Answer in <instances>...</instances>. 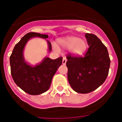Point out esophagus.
<instances>
[{"instance_id":"34e87169","label":"esophagus","mask_w":122,"mask_h":122,"mask_svg":"<svg viewBox=\"0 0 122 122\" xmlns=\"http://www.w3.org/2000/svg\"><path fill=\"white\" fill-rule=\"evenodd\" d=\"M66 62H67V58L66 56H63V59H62V64L66 65Z\"/></svg>"}]
</instances>
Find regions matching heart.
Instances as JSON below:
<instances>
[{
  "label": "heart",
  "mask_w": 122,
  "mask_h": 122,
  "mask_svg": "<svg viewBox=\"0 0 122 122\" xmlns=\"http://www.w3.org/2000/svg\"><path fill=\"white\" fill-rule=\"evenodd\" d=\"M59 46L62 49L68 50L72 55L80 56L83 55L87 50V43L84 39L76 36H68L60 38L57 39ZM52 48L55 51H58L59 48L56 44H52Z\"/></svg>",
  "instance_id": "b5f03b06"
}]
</instances>
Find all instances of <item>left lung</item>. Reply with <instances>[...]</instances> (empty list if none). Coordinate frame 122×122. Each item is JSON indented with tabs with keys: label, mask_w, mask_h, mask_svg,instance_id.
<instances>
[{
	"label": "left lung",
	"mask_w": 122,
	"mask_h": 122,
	"mask_svg": "<svg viewBox=\"0 0 122 122\" xmlns=\"http://www.w3.org/2000/svg\"><path fill=\"white\" fill-rule=\"evenodd\" d=\"M89 46L84 57L68 55L66 65L68 80L75 92L81 94L90 93L99 87L106 79L110 60L107 48L95 35L86 34Z\"/></svg>",
	"instance_id": "obj_1"
}]
</instances>
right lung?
Returning <instances> with one entry per match:
<instances>
[{
    "label": "right lung",
    "mask_w": 122,
    "mask_h": 122,
    "mask_svg": "<svg viewBox=\"0 0 122 122\" xmlns=\"http://www.w3.org/2000/svg\"><path fill=\"white\" fill-rule=\"evenodd\" d=\"M48 35L29 32L21 38L15 46L10 56L11 74L16 84L22 90L30 95H39L50 88L53 76L61 66L62 58L52 60L45 56L42 61L35 66L26 61L23 55L25 45L33 38L46 39ZM48 50H52L51 44L46 40Z\"/></svg>",
    "instance_id": "right-lung-1"
}]
</instances>
